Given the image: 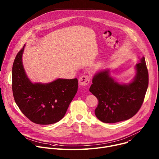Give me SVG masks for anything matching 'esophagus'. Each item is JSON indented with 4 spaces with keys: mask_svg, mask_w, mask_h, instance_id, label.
<instances>
[{
    "mask_svg": "<svg viewBox=\"0 0 159 159\" xmlns=\"http://www.w3.org/2000/svg\"><path fill=\"white\" fill-rule=\"evenodd\" d=\"M90 82V77L88 75H82L79 79V83L80 85L86 86Z\"/></svg>",
    "mask_w": 159,
    "mask_h": 159,
    "instance_id": "34e87169",
    "label": "esophagus"
}]
</instances>
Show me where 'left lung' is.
I'll list each match as a JSON object with an SVG mask.
<instances>
[{
	"label": "left lung",
	"mask_w": 159,
	"mask_h": 159,
	"mask_svg": "<svg viewBox=\"0 0 159 159\" xmlns=\"http://www.w3.org/2000/svg\"><path fill=\"white\" fill-rule=\"evenodd\" d=\"M135 68L137 74L128 84L118 83L109 76L108 70L94 76L89 91L98 99L95 115L102 122L115 123L127 120L140 109L148 85V72L144 57Z\"/></svg>",
	"instance_id": "1"
}]
</instances>
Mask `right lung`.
I'll return each mask as SVG.
<instances>
[{"label": "right lung", "instance_id": "right-lung-1", "mask_svg": "<svg viewBox=\"0 0 159 159\" xmlns=\"http://www.w3.org/2000/svg\"><path fill=\"white\" fill-rule=\"evenodd\" d=\"M24 47L17 54L12 65V89L15 102L32 122L51 125L65 116L78 89L77 79H58L48 84L32 83L22 61Z\"/></svg>", "mask_w": 159, "mask_h": 159}]
</instances>
